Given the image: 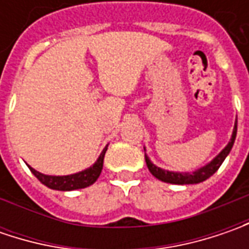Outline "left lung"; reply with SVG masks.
<instances>
[{"instance_id": "left-lung-1", "label": "left lung", "mask_w": 249, "mask_h": 249, "mask_svg": "<svg viewBox=\"0 0 249 249\" xmlns=\"http://www.w3.org/2000/svg\"><path fill=\"white\" fill-rule=\"evenodd\" d=\"M235 136H237V119H235L233 134H231V139L229 141V144L209 163H206L205 166L199 167V169H196L194 172H190V173L188 172H172V170H166V169L158 167L157 165H154L151 162V159L148 158L147 154H145V162H147V166H148L151 175L157 177L160 181L170 183V184H181V186L183 184H198L201 181H205L206 178H209L220 167L226 157L230 154V151L233 148Z\"/></svg>"}]
</instances>
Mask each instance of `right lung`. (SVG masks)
<instances>
[{"label":"right lung","instance_id":"1","mask_svg":"<svg viewBox=\"0 0 249 249\" xmlns=\"http://www.w3.org/2000/svg\"><path fill=\"white\" fill-rule=\"evenodd\" d=\"M107 148L102 149L101 155L98 159L94 162V165L87 169H84L79 173H73V175H68V176H50V175H44L37 172L36 169L32 166H29V169L32 170L34 176L37 177L44 186H47L51 190H58V191H72V190H79V188H86V187L91 186L97 181V178L100 177L101 170H102V165H104V157Z\"/></svg>","mask_w":249,"mask_h":249}]
</instances>
